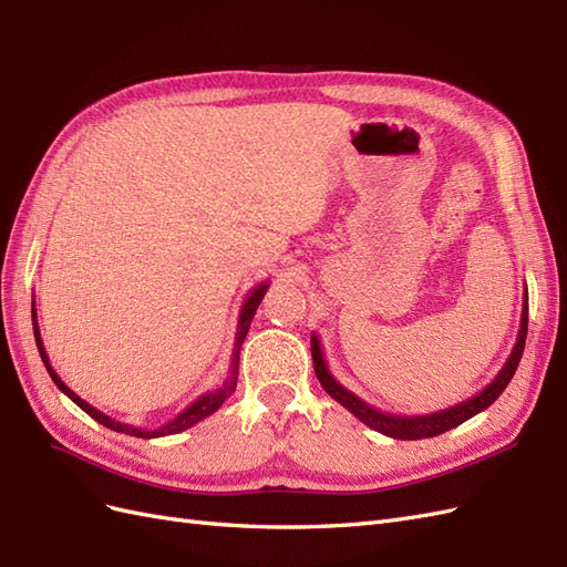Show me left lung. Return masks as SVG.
<instances>
[{
	"label": "left lung",
	"mask_w": 567,
	"mask_h": 567,
	"mask_svg": "<svg viewBox=\"0 0 567 567\" xmlns=\"http://www.w3.org/2000/svg\"><path fill=\"white\" fill-rule=\"evenodd\" d=\"M525 338H527V288L523 296V315H520V331L516 338V346H513L506 364L502 367L499 373L494 375L492 383H487L477 394H473V398L463 400L450 409H440V411H433V414H421V416L388 414V411L375 409L369 402H364L362 398H357V394L350 392L346 385H340L333 379V373L329 371V364H326L317 336H312V362H315V373H317L321 388L364 425L373 427V431H379L388 437H394V440H423V437H435V435L447 433V431H452V427L473 419L475 414H480V411H485L489 404H494L496 398H499V394L506 390V385L513 379V373H516V369L520 364V357L525 350Z\"/></svg>",
	"instance_id": "left-lung-1"
}]
</instances>
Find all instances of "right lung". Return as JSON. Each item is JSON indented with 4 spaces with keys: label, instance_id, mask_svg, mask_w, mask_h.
<instances>
[{
    "label": "right lung",
    "instance_id": "add662e5",
    "mask_svg": "<svg viewBox=\"0 0 567 567\" xmlns=\"http://www.w3.org/2000/svg\"><path fill=\"white\" fill-rule=\"evenodd\" d=\"M267 288H269V281L257 284V286L250 290V293H248V298L244 300V305H241V312H238V326H236V340H234V350H231L229 375L225 379V383H221V385L215 388V390H210V392H203L198 400H194L184 411H179V414H177L173 421H167V423H163V425H158V427H153V431H146V427H136V425H130V423L111 419L109 414H104V411H99V409L92 406L90 402H84L82 398H78V394L59 379V373L54 371V367L49 364V357H47V352H44V342H42L40 323H38V312H35V300H32V331H35L38 350H40L42 362H44V367H47V371H49V375H51V381H54L56 388L65 394V398H71V400L84 411V414H90L94 421H99L101 425L111 427V431H115V433H125V435H132V437L151 440V437L177 435V433L186 431V427H192V425H196L198 421H203V419H208L210 414H215V411H217L221 404H225V400L236 390L238 354H241V346H244L246 333H248V329H250V321H252V317H255V312H257V307H260V302H262V298H265V293H267Z\"/></svg>",
    "mask_w": 567,
    "mask_h": 567
}]
</instances>
